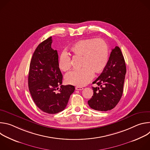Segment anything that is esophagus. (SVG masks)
I'll list each match as a JSON object with an SVG mask.
<instances>
[{
	"instance_id": "esophagus-1",
	"label": "esophagus",
	"mask_w": 150,
	"mask_h": 150,
	"mask_svg": "<svg viewBox=\"0 0 150 150\" xmlns=\"http://www.w3.org/2000/svg\"><path fill=\"white\" fill-rule=\"evenodd\" d=\"M83 88L82 87H75V90H82Z\"/></svg>"
}]
</instances>
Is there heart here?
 I'll use <instances>...</instances> for the list:
<instances>
[{
    "label": "heart",
    "mask_w": 150,
    "mask_h": 150,
    "mask_svg": "<svg viewBox=\"0 0 150 150\" xmlns=\"http://www.w3.org/2000/svg\"><path fill=\"white\" fill-rule=\"evenodd\" d=\"M74 57L81 58L79 70L72 71L65 76L66 82L81 87L87 84L94 77V72L99 74L106 67L109 60V49L101 38L81 40L71 47ZM60 69L66 72L71 67V59L67 53H63L59 59Z\"/></svg>",
    "instance_id": "obj_1"
}]
</instances>
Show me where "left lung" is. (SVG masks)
I'll use <instances>...</instances> for the list:
<instances>
[{
  "label": "left lung",
  "instance_id": "8db88e82",
  "mask_svg": "<svg viewBox=\"0 0 150 150\" xmlns=\"http://www.w3.org/2000/svg\"><path fill=\"white\" fill-rule=\"evenodd\" d=\"M126 72L123 54L120 49L116 46L112 49L103 72L93 82L99 87H93V96L88 101L91 109L105 112L115 108L123 94Z\"/></svg>",
  "mask_w": 150,
  "mask_h": 150
}]
</instances>
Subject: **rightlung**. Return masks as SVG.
<instances>
[{
  "instance_id": "add662e5",
  "label": "right lung",
  "mask_w": 150,
  "mask_h": 150,
  "mask_svg": "<svg viewBox=\"0 0 150 150\" xmlns=\"http://www.w3.org/2000/svg\"><path fill=\"white\" fill-rule=\"evenodd\" d=\"M52 38L50 37L35 50L28 81L29 90L36 105L45 113L56 114L66 108L75 87L62 85L63 76L59 67L58 54L52 48ZM59 85H61L60 89Z\"/></svg>"
}]
</instances>
